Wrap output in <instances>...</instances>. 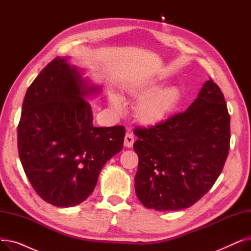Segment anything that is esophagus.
I'll use <instances>...</instances> for the list:
<instances>
[{
    "instance_id": "obj_1",
    "label": "esophagus",
    "mask_w": 251,
    "mask_h": 251,
    "mask_svg": "<svg viewBox=\"0 0 251 251\" xmlns=\"http://www.w3.org/2000/svg\"><path fill=\"white\" fill-rule=\"evenodd\" d=\"M133 143H134V136L132 133L130 132H127L125 134V137H124V146L126 148H132L133 147Z\"/></svg>"
}]
</instances>
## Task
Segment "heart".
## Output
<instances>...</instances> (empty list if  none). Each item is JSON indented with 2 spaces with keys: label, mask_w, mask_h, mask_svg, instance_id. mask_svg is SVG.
<instances>
[{
  "label": "heart",
  "mask_w": 251,
  "mask_h": 251,
  "mask_svg": "<svg viewBox=\"0 0 251 251\" xmlns=\"http://www.w3.org/2000/svg\"><path fill=\"white\" fill-rule=\"evenodd\" d=\"M157 85L153 83L136 85L131 88L130 95L139 99L135 115L138 121L144 125H155L163 122L173 113L180 99L178 89L170 87L156 89ZM111 104L116 110L122 108L121 99L113 95Z\"/></svg>",
  "instance_id": "1"
}]
</instances>
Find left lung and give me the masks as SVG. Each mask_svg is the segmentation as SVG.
<instances>
[{"mask_svg":"<svg viewBox=\"0 0 251 251\" xmlns=\"http://www.w3.org/2000/svg\"><path fill=\"white\" fill-rule=\"evenodd\" d=\"M135 192L148 208L179 210L199 201L222 173L230 149V115L212 78L183 113L135 127Z\"/></svg>","mask_w":251,"mask_h":251,"instance_id":"obj_1","label":"left lung"}]
</instances>
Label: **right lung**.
<instances>
[{"label":"right lung","mask_w":251,"mask_h":251,"mask_svg":"<svg viewBox=\"0 0 251 251\" xmlns=\"http://www.w3.org/2000/svg\"><path fill=\"white\" fill-rule=\"evenodd\" d=\"M87 87L67 60L55 58L23 100L18 152L26 177L50 204L74 206L94 191L103 165L123 149L124 126H94Z\"/></svg>","instance_id":"obj_1"}]
</instances>
